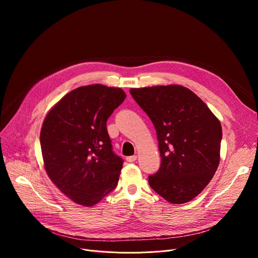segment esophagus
Masks as SVG:
<instances>
[{
  "instance_id": "1",
  "label": "esophagus",
  "mask_w": 258,
  "mask_h": 258,
  "mask_svg": "<svg viewBox=\"0 0 258 258\" xmlns=\"http://www.w3.org/2000/svg\"><path fill=\"white\" fill-rule=\"evenodd\" d=\"M136 160H137V156H136V155L126 157V161H127V162H130V163H132V162H135Z\"/></svg>"
}]
</instances>
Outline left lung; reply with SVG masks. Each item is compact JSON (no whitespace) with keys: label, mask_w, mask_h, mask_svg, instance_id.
Masks as SVG:
<instances>
[{"label":"left lung","mask_w":258,"mask_h":258,"mask_svg":"<svg viewBox=\"0 0 258 258\" xmlns=\"http://www.w3.org/2000/svg\"><path fill=\"white\" fill-rule=\"evenodd\" d=\"M157 132L161 166L148 177L154 190L172 204L195 199L220 163L221 122L189 89L157 86L131 89Z\"/></svg>","instance_id":"obj_1"}]
</instances>
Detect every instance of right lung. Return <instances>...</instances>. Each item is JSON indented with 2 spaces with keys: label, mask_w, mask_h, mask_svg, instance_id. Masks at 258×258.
<instances>
[{
  "label": "right lung",
  "mask_w": 258,
  "mask_h": 258,
  "mask_svg": "<svg viewBox=\"0 0 258 258\" xmlns=\"http://www.w3.org/2000/svg\"><path fill=\"white\" fill-rule=\"evenodd\" d=\"M119 88L79 87L46 116L40 131L45 169L78 205L94 206L118 184L123 160L113 152L106 120L125 99Z\"/></svg>",
  "instance_id": "obj_1"
}]
</instances>
